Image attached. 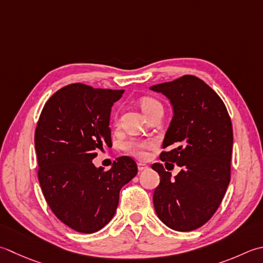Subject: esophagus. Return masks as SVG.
<instances>
[{
  "mask_svg": "<svg viewBox=\"0 0 263 263\" xmlns=\"http://www.w3.org/2000/svg\"><path fill=\"white\" fill-rule=\"evenodd\" d=\"M149 168V166L148 165H146V164H143V163H138V170L140 172H142V171H146V170H148Z\"/></svg>",
  "mask_w": 263,
  "mask_h": 263,
  "instance_id": "obj_1",
  "label": "esophagus"
}]
</instances>
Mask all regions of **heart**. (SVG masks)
Masks as SVG:
<instances>
[{
  "instance_id": "heart-1",
  "label": "heart",
  "mask_w": 263,
  "mask_h": 263,
  "mask_svg": "<svg viewBox=\"0 0 263 263\" xmlns=\"http://www.w3.org/2000/svg\"><path fill=\"white\" fill-rule=\"evenodd\" d=\"M157 106H162V105L159 104V101L154 99V98H151V97L141 98L140 107L142 111L145 112L146 116ZM152 146H153L152 141H140V140H136V139H131V140H127L122 143V148L124 149L125 152L139 158L145 156V151L148 148H151Z\"/></svg>"
}]
</instances>
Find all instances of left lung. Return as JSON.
Wrapping results in <instances>:
<instances>
[{"label":"left lung","instance_id":"left-lung-1","mask_svg":"<svg viewBox=\"0 0 263 263\" xmlns=\"http://www.w3.org/2000/svg\"><path fill=\"white\" fill-rule=\"evenodd\" d=\"M170 100L173 117L163 140L161 161L182 167L178 176L159 163L152 168L161 181L154 192L157 217L168 228L202 227L218 210L230 181L233 126L223 101L193 75L149 87Z\"/></svg>","mask_w":263,"mask_h":263}]
</instances>
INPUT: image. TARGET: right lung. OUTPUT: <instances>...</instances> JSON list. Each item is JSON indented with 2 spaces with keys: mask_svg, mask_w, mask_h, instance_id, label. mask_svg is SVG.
Returning <instances> with one entry per match:
<instances>
[{
  "mask_svg": "<svg viewBox=\"0 0 263 263\" xmlns=\"http://www.w3.org/2000/svg\"><path fill=\"white\" fill-rule=\"evenodd\" d=\"M124 90L93 89L75 83L46 101L35 131L39 181L55 217L79 233L92 234L114 217L121 188L137 176L128 156L110 170L92 159L111 146L110 111Z\"/></svg>",
  "mask_w": 263,
  "mask_h": 263,
  "instance_id": "add662e5",
  "label": "right lung"
}]
</instances>
